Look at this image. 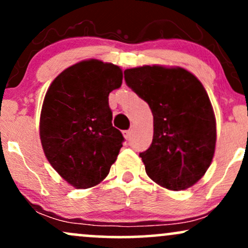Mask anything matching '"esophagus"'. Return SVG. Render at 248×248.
Wrapping results in <instances>:
<instances>
[{"mask_svg":"<svg viewBox=\"0 0 248 248\" xmlns=\"http://www.w3.org/2000/svg\"><path fill=\"white\" fill-rule=\"evenodd\" d=\"M124 136L127 139V140H129L130 136H132V130H130V129L124 130Z\"/></svg>","mask_w":248,"mask_h":248,"instance_id":"esophagus-1","label":"esophagus"}]
</instances>
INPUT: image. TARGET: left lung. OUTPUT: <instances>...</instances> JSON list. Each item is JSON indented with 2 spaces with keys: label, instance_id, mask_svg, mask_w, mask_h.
<instances>
[{
  "label": "left lung",
  "instance_id": "obj_1",
  "mask_svg": "<svg viewBox=\"0 0 248 248\" xmlns=\"http://www.w3.org/2000/svg\"><path fill=\"white\" fill-rule=\"evenodd\" d=\"M124 80L154 116L153 142L140 153L147 175L173 191L192 186L209 169L217 139L205 88L189 71L160 65L128 69Z\"/></svg>",
  "mask_w": 248,
  "mask_h": 248
}]
</instances>
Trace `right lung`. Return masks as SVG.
Segmentation results:
<instances>
[{
	"instance_id": "1",
	"label": "right lung",
	"mask_w": 248,
	"mask_h": 248,
	"mask_svg": "<svg viewBox=\"0 0 248 248\" xmlns=\"http://www.w3.org/2000/svg\"><path fill=\"white\" fill-rule=\"evenodd\" d=\"M122 84V71L88 59L67 67L50 85L43 102L39 135L51 166L77 189L106 178L124 141L113 127L108 95Z\"/></svg>"
}]
</instances>
